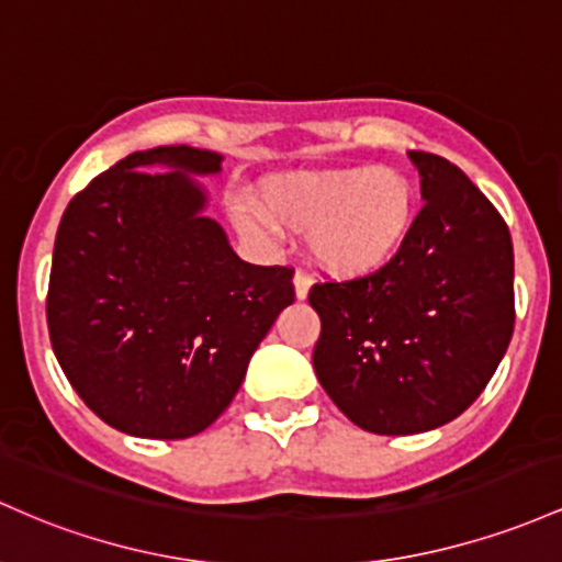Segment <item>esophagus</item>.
Wrapping results in <instances>:
<instances>
[{
	"label": "esophagus",
	"instance_id": "34e87169",
	"mask_svg": "<svg viewBox=\"0 0 562 562\" xmlns=\"http://www.w3.org/2000/svg\"><path fill=\"white\" fill-rule=\"evenodd\" d=\"M311 276L305 273V270H297L294 273V294H297V300H305L307 292H311Z\"/></svg>",
	"mask_w": 562,
	"mask_h": 562
}]
</instances>
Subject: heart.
<instances>
[{"label":"heart","instance_id":"b5f03b06","mask_svg":"<svg viewBox=\"0 0 562 562\" xmlns=\"http://www.w3.org/2000/svg\"><path fill=\"white\" fill-rule=\"evenodd\" d=\"M262 206H238V225L249 233H276V225L307 233L311 260L334 279L387 268L406 249L419 214L414 182L374 164L281 175L262 188Z\"/></svg>","mask_w":562,"mask_h":562}]
</instances>
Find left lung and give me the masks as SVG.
<instances>
[{
  "label": "left lung",
  "mask_w": 562,
  "mask_h": 562,
  "mask_svg": "<svg viewBox=\"0 0 562 562\" xmlns=\"http://www.w3.org/2000/svg\"><path fill=\"white\" fill-rule=\"evenodd\" d=\"M422 206L406 249L352 281L315 283L313 369L366 432L414 435L457 419L483 393L515 326L507 223L443 156L408 150Z\"/></svg>",
  "instance_id": "left-lung-1"
}]
</instances>
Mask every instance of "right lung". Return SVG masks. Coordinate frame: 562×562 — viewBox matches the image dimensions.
<instances>
[{
    "mask_svg": "<svg viewBox=\"0 0 562 562\" xmlns=\"http://www.w3.org/2000/svg\"><path fill=\"white\" fill-rule=\"evenodd\" d=\"M220 164L191 145L130 154L71 199L55 236V358L79 398L135 438L206 430L294 302L292 268L244 262L204 217L206 191L191 175Z\"/></svg>",
    "mask_w": 562,
    "mask_h": 562,
    "instance_id": "add662e5",
    "label": "right lung"
}]
</instances>
